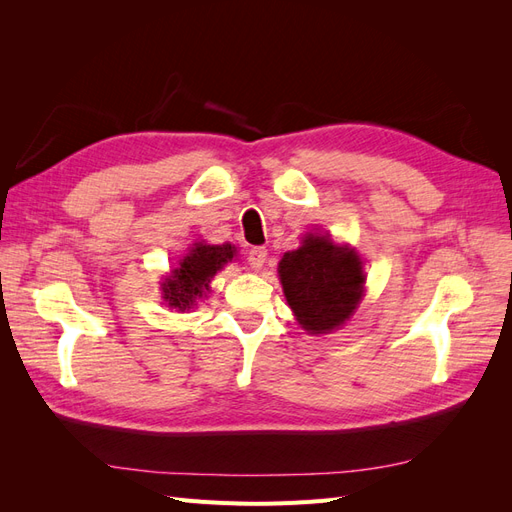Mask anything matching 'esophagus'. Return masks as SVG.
I'll return each mask as SVG.
<instances>
[{"label": "esophagus", "instance_id": "obj_1", "mask_svg": "<svg viewBox=\"0 0 512 512\" xmlns=\"http://www.w3.org/2000/svg\"><path fill=\"white\" fill-rule=\"evenodd\" d=\"M247 262H250V267L254 271H260L262 267H265V262H267V250H265V247H252V250L247 252Z\"/></svg>", "mask_w": 512, "mask_h": 512}]
</instances>
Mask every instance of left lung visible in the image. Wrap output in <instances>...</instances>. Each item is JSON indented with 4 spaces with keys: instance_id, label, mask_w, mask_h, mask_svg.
Masks as SVG:
<instances>
[{
    "instance_id": "obj_1",
    "label": "left lung",
    "mask_w": 512,
    "mask_h": 512,
    "mask_svg": "<svg viewBox=\"0 0 512 512\" xmlns=\"http://www.w3.org/2000/svg\"><path fill=\"white\" fill-rule=\"evenodd\" d=\"M277 273L290 309L312 335L344 327L365 294L361 256L329 235L309 232L301 247L284 254Z\"/></svg>"
}]
</instances>
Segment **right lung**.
Listing matches in <instances>:
<instances>
[{
	"instance_id": "right-lung-1",
	"label": "right lung",
	"mask_w": 512,
	"mask_h": 512,
	"mask_svg": "<svg viewBox=\"0 0 512 512\" xmlns=\"http://www.w3.org/2000/svg\"><path fill=\"white\" fill-rule=\"evenodd\" d=\"M235 254L237 247L230 243H194L188 256H183V260L179 262V267L173 269V273L162 282V294L168 307H175L179 312L192 309L196 299L207 297L211 277L224 265H228V262H232Z\"/></svg>"
}]
</instances>
